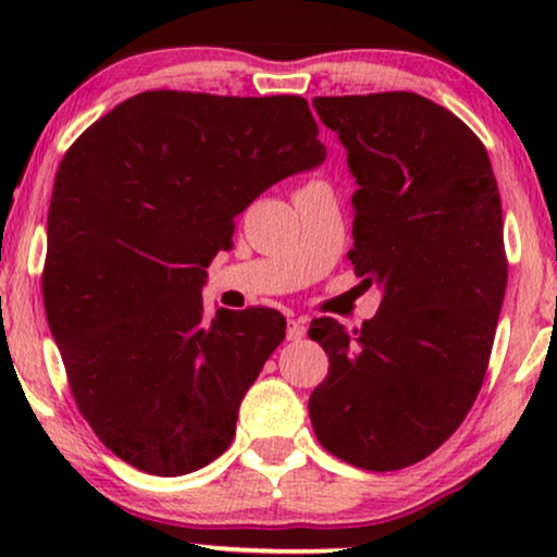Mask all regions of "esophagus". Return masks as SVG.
<instances>
[{
    "instance_id": "esophagus-1",
    "label": "esophagus",
    "mask_w": 557,
    "mask_h": 557,
    "mask_svg": "<svg viewBox=\"0 0 557 557\" xmlns=\"http://www.w3.org/2000/svg\"><path fill=\"white\" fill-rule=\"evenodd\" d=\"M286 337L292 342H299L307 337V322H304V319H292V322H288Z\"/></svg>"
}]
</instances>
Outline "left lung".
<instances>
[{
  "label": "left lung",
  "mask_w": 557,
  "mask_h": 557,
  "mask_svg": "<svg viewBox=\"0 0 557 557\" xmlns=\"http://www.w3.org/2000/svg\"><path fill=\"white\" fill-rule=\"evenodd\" d=\"M314 109L357 182L347 256L383 301L355 332L311 322L330 372L309 418L337 459L395 471L436 451L484 383L507 288L499 189L484 144L429 98L330 96Z\"/></svg>",
  "instance_id": "8db88e82"
}]
</instances>
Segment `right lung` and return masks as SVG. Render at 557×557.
<instances>
[{
	"mask_svg": "<svg viewBox=\"0 0 557 557\" xmlns=\"http://www.w3.org/2000/svg\"><path fill=\"white\" fill-rule=\"evenodd\" d=\"M301 96L147 90L98 119L58 166L45 311L81 413L157 476L231 446L243 395L286 337L276 309H218L202 286L233 220L326 159Z\"/></svg>",
	"mask_w": 557,
	"mask_h": 557,
	"instance_id": "right-lung-1",
	"label": "right lung"
}]
</instances>
